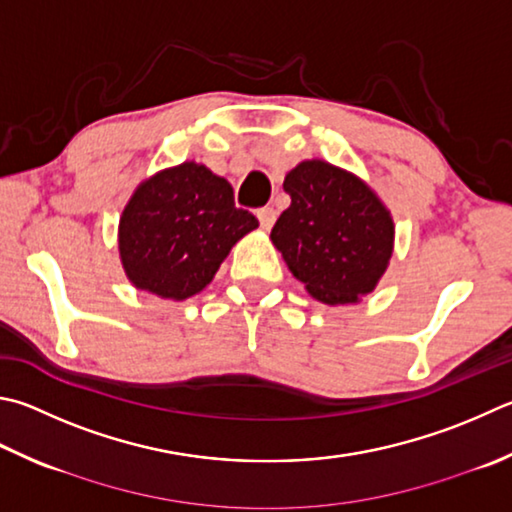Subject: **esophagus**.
Wrapping results in <instances>:
<instances>
[{
	"label": "esophagus",
	"mask_w": 512,
	"mask_h": 512,
	"mask_svg": "<svg viewBox=\"0 0 512 512\" xmlns=\"http://www.w3.org/2000/svg\"><path fill=\"white\" fill-rule=\"evenodd\" d=\"M257 219H259V224H262L264 230H271L273 224H275V219H277V212L271 206L259 208L257 210Z\"/></svg>",
	"instance_id": "obj_1"
}]
</instances>
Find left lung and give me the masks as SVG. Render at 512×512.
<instances>
[{
	"mask_svg": "<svg viewBox=\"0 0 512 512\" xmlns=\"http://www.w3.org/2000/svg\"><path fill=\"white\" fill-rule=\"evenodd\" d=\"M291 194L271 239L315 300L351 304L371 293L394 250V221L374 190L327 161H302L284 179Z\"/></svg>",
	"mask_w": 512,
	"mask_h": 512,
	"instance_id": "left-lung-1",
	"label": "left lung"
}]
</instances>
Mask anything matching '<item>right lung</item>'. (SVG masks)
I'll list each match as a JSON object with an SVG mask.
<instances>
[{"label":"right lung","instance_id":"1","mask_svg":"<svg viewBox=\"0 0 512 512\" xmlns=\"http://www.w3.org/2000/svg\"><path fill=\"white\" fill-rule=\"evenodd\" d=\"M257 226L255 215L235 206L226 179L188 161L138 185L120 217V262L141 291L188 300Z\"/></svg>","mask_w":512,"mask_h":512}]
</instances>
